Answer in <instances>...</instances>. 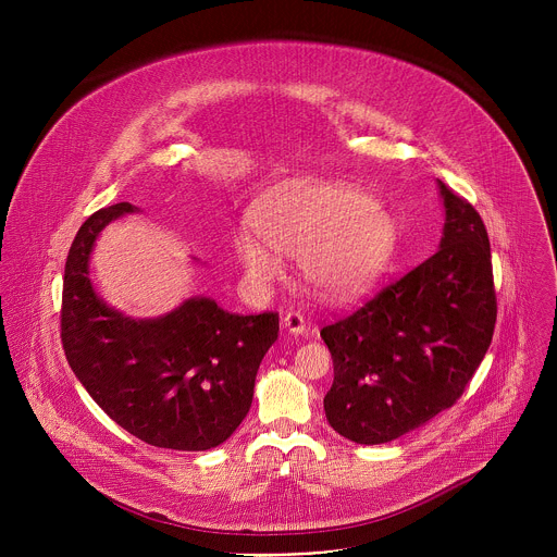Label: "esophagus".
Here are the masks:
<instances>
[{
	"instance_id": "34e87169",
	"label": "esophagus",
	"mask_w": 557,
	"mask_h": 557,
	"mask_svg": "<svg viewBox=\"0 0 557 557\" xmlns=\"http://www.w3.org/2000/svg\"><path fill=\"white\" fill-rule=\"evenodd\" d=\"M282 326H284L290 335H301V333L306 331L304 314L297 312V310H288V312L282 317Z\"/></svg>"
}]
</instances>
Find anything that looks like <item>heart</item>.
<instances>
[{
    "instance_id": "b5f03b06",
    "label": "heart",
    "mask_w": 557,
    "mask_h": 557,
    "mask_svg": "<svg viewBox=\"0 0 557 557\" xmlns=\"http://www.w3.org/2000/svg\"><path fill=\"white\" fill-rule=\"evenodd\" d=\"M263 237L240 231L235 256L262 286L282 277V258L299 260L308 286L339 301L376 282L394 256L399 231L387 209L366 191L324 181L293 183L269 196L256 211Z\"/></svg>"
}]
</instances>
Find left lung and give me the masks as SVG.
<instances>
[{
  "label": "left lung",
  "instance_id": "obj_1",
  "mask_svg": "<svg viewBox=\"0 0 557 557\" xmlns=\"http://www.w3.org/2000/svg\"><path fill=\"white\" fill-rule=\"evenodd\" d=\"M438 189V251L320 333L335 366L326 419L361 445L399 438L451 408L494 337L487 228L465 198L441 181Z\"/></svg>",
  "mask_w": 557,
  "mask_h": 557
}]
</instances>
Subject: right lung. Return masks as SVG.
Instances as JSON below:
<instances>
[{
  "mask_svg": "<svg viewBox=\"0 0 557 557\" xmlns=\"http://www.w3.org/2000/svg\"><path fill=\"white\" fill-rule=\"evenodd\" d=\"M134 211L119 202L78 228L63 275V352L99 408L132 436L205 451L247 417L280 317L226 312L209 297H189L156 320H132L108 306L90 282V256L99 233Z\"/></svg>",
  "mask_w": 557,
  "mask_h": 557,
  "instance_id": "1",
  "label": "right lung"
}]
</instances>
